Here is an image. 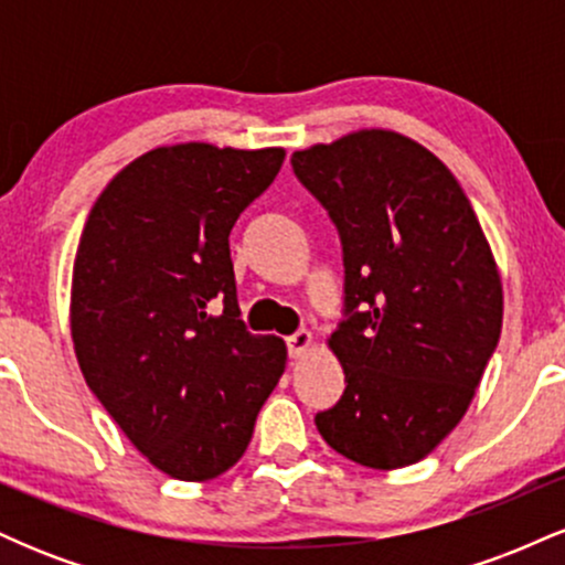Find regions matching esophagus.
<instances>
[{
	"mask_svg": "<svg viewBox=\"0 0 565 565\" xmlns=\"http://www.w3.org/2000/svg\"><path fill=\"white\" fill-rule=\"evenodd\" d=\"M287 348H289L291 359H300V355H305L310 348H313V334L300 329V332L287 337Z\"/></svg>",
	"mask_w": 565,
	"mask_h": 565,
	"instance_id": "34e87169",
	"label": "esophagus"
}]
</instances>
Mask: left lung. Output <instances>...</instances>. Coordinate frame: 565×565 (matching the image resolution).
Masks as SVG:
<instances>
[{"mask_svg":"<svg viewBox=\"0 0 565 565\" xmlns=\"http://www.w3.org/2000/svg\"><path fill=\"white\" fill-rule=\"evenodd\" d=\"M291 167L345 255L348 319L327 342L348 387L316 427L364 468H406L459 425L499 342L491 246L449 167L393 129L295 151Z\"/></svg>","mask_w":565,"mask_h":565,"instance_id":"8db88e82","label":"left lung"}]
</instances>
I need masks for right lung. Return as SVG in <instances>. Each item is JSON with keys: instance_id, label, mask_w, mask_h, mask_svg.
Returning a JSON list of instances; mask_svg holds the SVG:
<instances>
[{"instance_id": "add662e5", "label": "right lung", "mask_w": 565, "mask_h": 565, "mask_svg": "<svg viewBox=\"0 0 565 565\" xmlns=\"http://www.w3.org/2000/svg\"><path fill=\"white\" fill-rule=\"evenodd\" d=\"M284 148L178 142L142 153L89 210L71 278V340L89 391L153 468L210 481L238 459L287 366L249 334L228 236ZM210 301L224 310L210 315Z\"/></svg>"}]
</instances>
